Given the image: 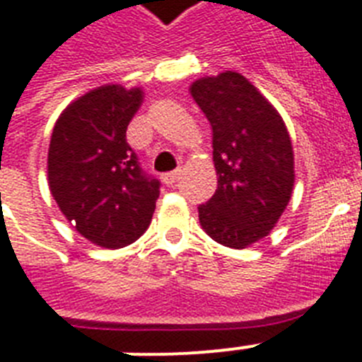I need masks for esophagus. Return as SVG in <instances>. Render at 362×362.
Wrapping results in <instances>:
<instances>
[{
  "mask_svg": "<svg viewBox=\"0 0 362 362\" xmlns=\"http://www.w3.org/2000/svg\"><path fill=\"white\" fill-rule=\"evenodd\" d=\"M180 169H176L173 173H165V175H161V182L165 184V186H173L178 178H180Z\"/></svg>",
  "mask_w": 362,
  "mask_h": 362,
  "instance_id": "34e87169",
  "label": "esophagus"
}]
</instances>
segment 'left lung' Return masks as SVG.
I'll use <instances>...</instances> for the list:
<instances>
[{
	"label": "left lung",
	"instance_id": "8db88e82",
	"mask_svg": "<svg viewBox=\"0 0 362 362\" xmlns=\"http://www.w3.org/2000/svg\"><path fill=\"white\" fill-rule=\"evenodd\" d=\"M189 90L210 120L219 176L199 221L217 243L245 249L269 234L292 197V141L277 110L238 72L197 79Z\"/></svg>",
	"mask_w": 362,
	"mask_h": 362
}]
</instances>
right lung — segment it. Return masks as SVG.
<instances>
[{
    "label": "right lung",
    "instance_id": "right-lung-1",
    "mask_svg": "<svg viewBox=\"0 0 362 362\" xmlns=\"http://www.w3.org/2000/svg\"><path fill=\"white\" fill-rule=\"evenodd\" d=\"M141 100V89L98 87L61 113L49 141V191L72 227L100 247L134 243L160 197V180L141 169L126 141Z\"/></svg>",
    "mask_w": 362,
    "mask_h": 362
}]
</instances>
